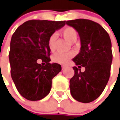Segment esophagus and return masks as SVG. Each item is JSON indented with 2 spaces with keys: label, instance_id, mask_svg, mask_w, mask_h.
<instances>
[{
  "label": "esophagus",
  "instance_id": "34e87169",
  "mask_svg": "<svg viewBox=\"0 0 120 120\" xmlns=\"http://www.w3.org/2000/svg\"><path fill=\"white\" fill-rule=\"evenodd\" d=\"M61 68H62V70H64V69L66 68V66H65V65H62V66H61Z\"/></svg>",
  "mask_w": 120,
  "mask_h": 120
}]
</instances>
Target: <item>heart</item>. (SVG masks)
Returning <instances> with one entry per match:
<instances>
[{
    "label": "heart",
    "instance_id": "1",
    "mask_svg": "<svg viewBox=\"0 0 120 120\" xmlns=\"http://www.w3.org/2000/svg\"><path fill=\"white\" fill-rule=\"evenodd\" d=\"M61 33L63 37L69 41V43H74L77 41V30L71 26H67L64 28L61 31ZM57 35L56 33L51 35L48 39L47 45L49 49L53 51L55 48V43L57 39ZM73 52H69L67 53H57L54 54L52 57V60L54 63H57L59 64H65L73 56Z\"/></svg>",
    "mask_w": 120,
    "mask_h": 120
}]
</instances>
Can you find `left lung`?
Listing matches in <instances>:
<instances>
[{
    "mask_svg": "<svg viewBox=\"0 0 120 120\" xmlns=\"http://www.w3.org/2000/svg\"><path fill=\"white\" fill-rule=\"evenodd\" d=\"M78 32L80 52L73 59L77 67L70 79V91L74 99L90 103L102 94L108 82L112 62V43L106 30L94 21L79 19L66 22ZM84 67V72L80 67Z\"/></svg>",
    "mask_w": 120,
    "mask_h": 120,
    "instance_id": "obj_1",
    "label": "left lung"
}]
</instances>
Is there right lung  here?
<instances>
[{
	"label": "right lung",
	"mask_w": 120,
	"mask_h": 120,
	"mask_svg": "<svg viewBox=\"0 0 120 120\" xmlns=\"http://www.w3.org/2000/svg\"><path fill=\"white\" fill-rule=\"evenodd\" d=\"M65 25V21L30 20L19 26L12 36L11 74L18 91L25 99L38 101L47 96L53 78L61 71V65L49 63L51 50L47 42ZM39 60L46 64L41 65Z\"/></svg>",
	"instance_id": "right-lung-1"
}]
</instances>
